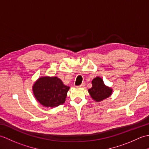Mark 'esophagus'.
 <instances>
[{"mask_svg": "<svg viewBox=\"0 0 149 149\" xmlns=\"http://www.w3.org/2000/svg\"><path fill=\"white\" fill-rule=\"evenodd\" d=\"M85 84H85L84 83H82L81 85H79V86H78V87L79 88H84V86H85Z\"/></svg>", "mask_w": 149, "mask_h": 149, "instance_id": "obj_1", "label": "esophagus"}]
</instances>
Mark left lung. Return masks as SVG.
Segmentation results:
<instances>
[{
    "label": "left lung",
    "mask_w": 149,
    "mask_h": 149,
    "mask_svg": "<svg viewBox=\"0 0 149 149\" xmlns=\"http://www.w3.org/2000/svg\"><path fill=\"white\" fill-rule=\"evenodd\" d=\"M91 84H92V87L88 90V92L94 100L100 102L111 95L113 90L106 86L103 80L100 77H97L94 78Z\"/></svg>",
    "instance_id": "1"
}]
</instances>
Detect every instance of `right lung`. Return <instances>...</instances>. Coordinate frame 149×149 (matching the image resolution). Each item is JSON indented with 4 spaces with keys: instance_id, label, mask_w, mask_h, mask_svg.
<instances>
[{
    "instance_id": "1",
    "label": "right lung",
    "mask_w": 149,
    "mask_h": 149,
    "mask_svg": "<svg viewBox=\"0 0 149 149\" xmlns=\"http://www.w3.org/2000/svg\"><path fill=\"white\" fill-rule=\"evenodd\" d=\"M70 87L65 86L57 77H40L33 86L36 100L43 106L55 107L65 102Z\"/></svg>"
}]
</instances>
